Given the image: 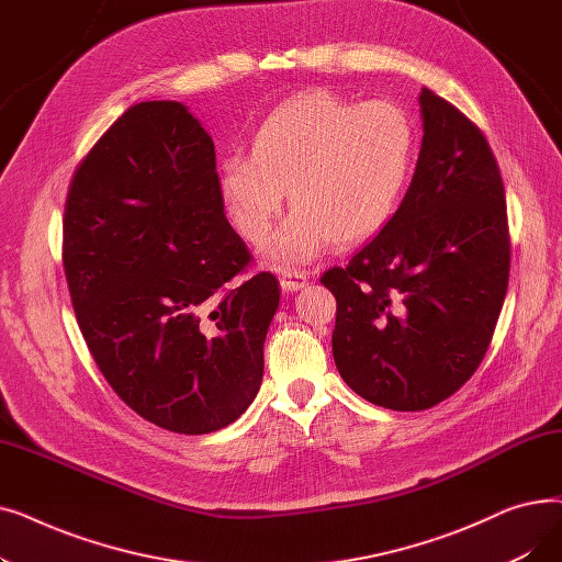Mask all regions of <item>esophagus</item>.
<instances>
[{"instance_id": "esophagus-1", "label": "esophagus", "mask_w": 562, "mask_h": 562, "mask_svg": "<svg viewBox=\"0 0 562 562\" xmlns=\"http://www.w3.org/2000/svg\"><path fill=\"white\" fill-rule=\"evenodd\" d=\"M307 273L305 271H301V269H284L282 273H280V286H282V291H301L305 284H307Z\"/></svg>"}]
</instances>
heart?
<instances>
[{"label":"heart","mask_w":562,"mask_h":562,"mask_svg":"<svg viewBox=\"0 0 562 562\" xmlns=\"http://www.w3.org/2000/svg\"><path fill=\"white\" fill-rule=\"evenodd\" d=\"M417 132L394 102H352L314 91L276 109L252 138L250 157L229 155L218 168L225 212L248 244H263L293 212L266 255L305 261L360 244L394 216L415 164Z\"/></svg>","instance_id":"obj_1"}]
</instances>
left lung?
I'll use <instances>...</instances> for the list:
<instances>
[{
  "label": "left lung",
  "instance_id": "8db88e82",
  "mask_svg": "<svg viewBox=\"0 0 562 562\" xmlns=\"http://www.w3.org/2000/svg\"><path fill=\"white\" fill-rule=\"evenodd\" d=\"M424 140L390 223L321 278L337 299L335 364L373 405L428 409L474 375L510 273L506 191L483 132L419 95Z\"/></svg>",
  "mask_w": 562,
  "mask_h": 562
}]
</instances>
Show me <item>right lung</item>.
Masks as SVG:
<instances>
[{"mask_svg":"<svg viewBox=\"0 0 562 562\" xmlns=\"http://www.w3.org/2000/svg\"><path fill=\"white\" fill-rule=\"evenodd\" d=\"M223 212L212 136L180 102L130 106L77 166L64 269L79 330L136 415L204 435L239 419L280 303Z\"/></svg>","mask_w":562,"mask_h":562,"instance_id":"add662e5","label":"right lung"}]
</instances>
